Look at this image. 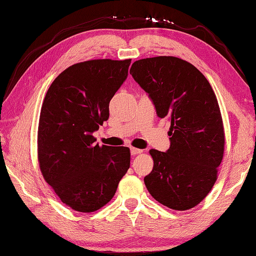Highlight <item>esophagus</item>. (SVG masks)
<instances>
[{
	"mask_svg": "<svg viewBox=\"0 0 256 256\" xmlns=\"http://www.w3.org/2000/svg\"><path fill=\"white\" fill-rule=\"evenodd\" d=\"M142 152V150L141 149H138V148H134V147H131V154L133 156L134 155H138V154H141Z\"/></svg>",
	"mask_w": 256,
	"mask_h": 256,
	"instance_id": "1",
	"label": "esophagus"
}]
</instances>
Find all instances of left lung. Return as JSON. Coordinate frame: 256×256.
<instances>
[{"mask_svg":"<svg viewBox=\"0 0 256 256\" xmlns=\"http://www.w3.org/2000/svg\"><path fill=\"white\" fill-rule=\"evenodd\" d=\"M130 74L149 94L157 116L171 120V146L166 152L150 150L154 168L144 184L164 206L192 208L212 190L224 152L216 93L194 64L176 56L140 59Z\"/></svg>","mask_w":256,"mask_h":256,"instance_id":"1","label":"left lung"}]
</instances>
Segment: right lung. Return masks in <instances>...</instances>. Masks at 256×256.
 I'll list each match as a JSON object with an SVG mask.
<instances>
[{"label":"right lung","mask_w":256,"mask_h":256,"mask_svg":"<svg viewBox=\"0 0 256 256\" xmlns=\"http://www.w3.org/2000/svg\"><path fill=\"white\" fill-rule=\"evenodd\" d=\"M131 59L72 64L52 82L38 122L42 176L64 204L90 213L107 204L130 168L128 147L96 144L93 132L109 117V102L126 80Z\"/></svg>","instance_id":"obj_1"}]
</instances>
